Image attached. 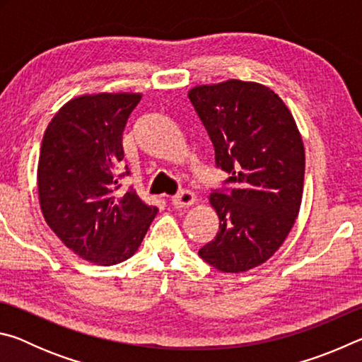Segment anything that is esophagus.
Instances as JSON below:
<instances>
[{
	"mask_svg": "<svg viewBox=\"0 0 362 362\" xmlns=\"http://www.w3.org/2000/svg\"><path fill=\"white\" fill-rule=\"evenodd\" d=\"M173 206L175 207H189L196 203V196L192 192H180L177 193L175 196H173Z\"/></svg>",
	"mask_w": 362,
	"mask_h": 362,
	"instance_id": "34e87169",
	"label": "esophagus"
}]
</instances>
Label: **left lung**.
I'll return each instance as SVG.
<instances>
[{
    "mask_svg": "<svg viewBox=\"0 0 362 362\" xmlns=\"http://www.w3.org/2000/svg\"><path fill=\"white\" fill-rule=\"evenodd\" d=\"M189 100L231 188L214 189L216 238L199 257L223 273L247 272L281 247L303 193L305 148L289 108L267 86L228 79L189 89Z\"/></svg>",
    "mask_w": 362,
    "mask_h": 362,
    "instance_id": "8db88e82",
    "label": "left lung"
}]
</instances>
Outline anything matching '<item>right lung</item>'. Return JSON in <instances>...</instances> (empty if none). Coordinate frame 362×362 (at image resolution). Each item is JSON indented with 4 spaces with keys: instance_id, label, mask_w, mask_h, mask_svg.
<instances>
[{
    "instance_id": "obj_1",
    "label": "right lung",
    "mask_w": 362,
    "mask_h": 362,
    "mask_svg": "<svg viewBox=\"0 0 362 362\" xmlns=\"http://www.w3.org/2000/svg\"><path fill=\"white\" fill-rule=\"evenodd\" d=\"M142 99L136 93L75 97L54 115L38 161L42 217L78 257L116 265L137 252L158 214L132 188L118 194L122 132Z\"/></svg>"
}]
</instances>
